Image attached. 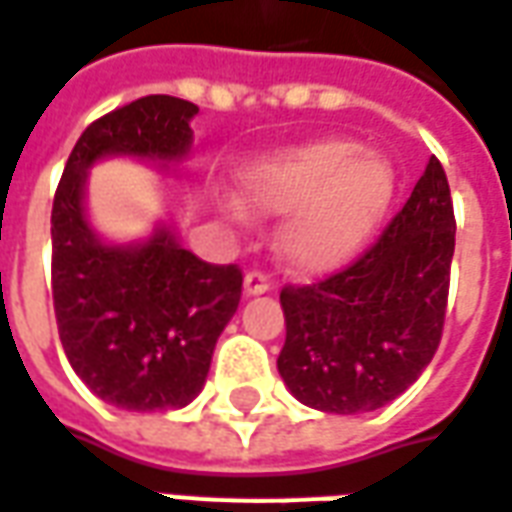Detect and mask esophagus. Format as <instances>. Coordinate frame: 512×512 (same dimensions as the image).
<instances>
[{
    "mask_svg": "<svg viewBox=\"0 0 512 512\" xmlns=\"http://www.w3.org/2000/svg\"><path fill=\"white\" fill-rule=\"evenodd\" d=\"M270 289H272V283H270V278L264 275V272L251 270L248 275H245V294H248V297H256V294L270 292Z\"/></svg>",
    "mask_w": 512,
    "mask_h": 512,
    "instance_id": "esophagus-1",
    "label": "esophagus"
}]
</instances>
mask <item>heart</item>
Masks as SVG:
<instances>
[{"label":"heart","mask_w":512,"mask_h":512,"mask_svg":"<svg viewBox=\"0 0 512 512\" xmlns=\"http://www.w3.org/2000/svg\"><path fill=\"white\" fill-rule=\"evenodd\" d=\"M360 144L327 138L264 163L248 196L264 212L289 215L281 245L300 270H333L363 248L393 199V171Z\"/></svg>","instance_id":"obj_1"}]
</instances>
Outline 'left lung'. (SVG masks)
<instances>
[{
	"mask_svg": "<svg viewBox=\"0 0 512 512\" xmlns=\"http://www.w3.org/2000/svg\"><path fill=\"white\" fill-rule=\"evenodd\" d=\"M455 215L442 163L357 261L311 286H283L278 371L297 401L333 414L382 409L434 360L445 330Z\"/></svg>",
	"mask_w": 512,
	"mask_h": 512,
	"instance_id": "1",
	"label": "left lung"
}]
</instances>
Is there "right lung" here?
Returning a JSON list of instances; mask_svg holds the SVG:
<instances>
[{
	"mask_svg": "<svg viewBox=\"0 0 512 512\" xmlns=\"http://www.w3.org/2000/svg\"><path fill=\"white\" fill-rule=\"evenodd\" d=\"M199 106L147 95L89 125L65 163L51 210V292L59 341L78 379L128 412L188 406L237 311L242 270L210 264L158 229L144 245H106L84 215L87 169L106 155L179 160Z\"/></svg>",
	"mask_w": 512,
	"mask_h": 512,
	"instance_id": "add662e5",
	"label": "right lung"
}]
</instances>
